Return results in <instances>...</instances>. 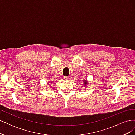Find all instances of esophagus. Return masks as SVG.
I'll return each instance as SVG.
<instances>
[{
  "label": "esophagus",
  "instance_id": "obj_1",
  "mask_svg": "<svg viewBox=\"0 0 135 135\" xmlns=\"http://www.w3.org/2000/svg\"><path fill=\"white\" fill-rule=\"evenodd\" d=\"M69 76H65L64 77V79H65V80H69Z\"/></svg>",
  "mask_w": 135,
  "mask_h": 135
}]
</instances>
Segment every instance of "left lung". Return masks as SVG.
<instances>
[{
	"label": "left lung",
	"mask_w": 135,
	"mask_h": 135,
	"mask_svg": "<svg viewBox=\"0 0 135 135\" xmlns=\"http://www.w3.org/2000/svg\"><path fill=\"white\" fill-rule=\"evenodd\" d=\"M88 83H87V80H84V85H87Z\"/></svg>",
	"instance_id": "obj_1"
}]
</instances>
